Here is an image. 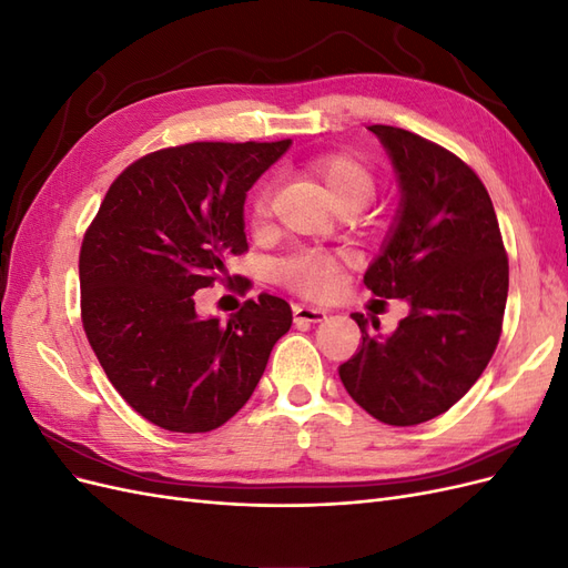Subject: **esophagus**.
Returning <instances> with one entry per match:
<instances>
[{"mask_svg": "<svg viewBox=\"0 0 568 568\" xmlns=\"http://www.w3.org/2000/svg\"><path fill=\"white\" fill-rule=\"evenodd\" d=\"M326 317V313L322 307H311V305H296L294 307V320L296 324L301 322H322Z\"/></svg>", "mask_w": 568, "mask_h": 568, "instance_id": "obj_1", "label": "esophagus"}]
</instances>
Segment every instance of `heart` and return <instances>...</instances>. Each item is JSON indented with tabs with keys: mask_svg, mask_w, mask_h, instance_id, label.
Returning <instances> with one entry per match:
<instances>
[{
	"mask_svg": "<svg viewBox=\"0 0 568 568\" xmlns=\"http://www.w3.org/2000/svg\"><path fill=\"white\" fill-rule=\"evenodd\" d=\"M311 170L336 205L346 201H359L365 205L374 196V175L348 153H322V156L311 161ZM270 203L272 184L263 180L253 189L248 201V217L255 230L265 227ZM280 274L291 291L305 298L324 301L332 298L341 288V261L338 255L326 251L305 248L288 255L280 265Z\"/></svg>",
	"mask_w": 568,
	"mask_h": 568,
	"instance_id": "heart-1",
	"label": "heart"
}]
</instances>
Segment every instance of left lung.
I'll return each instance as SVG.
<instances>
[{
    "mask_svg": "<svg viewBox=\"0 0 568 568\" xmlns=\"http://www.w3.org/2000/svg\"><path fill=\"white\" fill-rule=\"evenodd\" d=\"M369 130L398 173L400 209L365 284L379 298H405L409 315L386 338L353 315L363 343L338 376L374 419L415 426L448 412L490 363L509 263L493 201L467 163L403 128Z\"/></svg>",
    "mask_w": 568,
    "mask_h": 568,
    "instance_id": "obj_1",
    "label": "left lung"
}]
</instances>
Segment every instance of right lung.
Here are the masks:
<instances>
[{
  "instance_id": "obj_1",
  "label": "right lung",
  "mask_w": 568,
  "mask_h": 568,
  "mask_svg": "<svg viewBox=\"0 0 568 568\" xmlns=\"http://www.w3.org/2000/svg\"><path fill=\"white\" fill-rule=\"evenodd\" d=\"M280 142H194L159 149L120 173L80 248V315L113 388L165 432L205 434L246 405L291 305L261 294L222 324L201 320L199 288L248 251L244 201L288 149Z\"/></svg>"
}]
</instances>
